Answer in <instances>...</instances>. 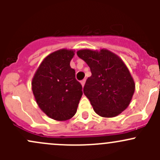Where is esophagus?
<instances>
[{
  "label": "esophagus",
  "instance_id": "obj_1",
  "mask_svg": "<svg viewBox=\"0 0 160 160\" xmlns=\"http://www.w3.org/2000/svg\"><path fill=\"white\" fill-rule=\"evenodd\" d=\"M80 83H81L82 87H83V86H84L85 83H86V80H81V82H80Z\"/></svg>",
  "mask_w": 160,
  "mask_h": 160
}]
</instances>
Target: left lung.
<instances>
[{
    "instance_id": "1",
    "label": "left lung",
    "mask_w": 160,
    "mask_h": 160,
    "mask_svg": "<svg viewBox=\"0 0 160 160\" xmlns=\"http://www.w3.org/2000/svg\"><path fill=\"white\" fill-rule=\"evenodd\" d=\"M89 66L83 93L98 115L112 118L120 114L129 105L135 92V82L122 59L108 49L77 52Z\"/></svg>"
}]
</instances>
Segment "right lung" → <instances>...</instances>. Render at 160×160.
<instances>
[{
  "instance_id": "obj_1",
  "label": "right lung",
  "mask_w": 160,
  "mask_h": 160,
  "mask_svg": "<svg viewBox=\"0 0 160 160\" xmlns=\"http://www.w3.org/2000/svg\"><path fill=\"white\" fill-rule=\"evenodd\" d=\"M72 49H59L46 56L35 72L32 89L38 107L56 121L73 117L83 95L82 86L70 67Z\"/></svg>"
}]
</instances>
